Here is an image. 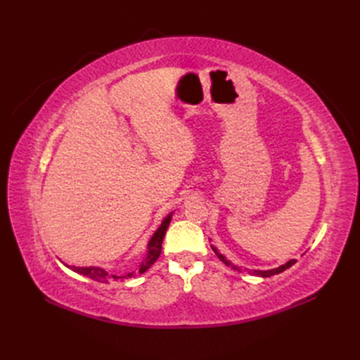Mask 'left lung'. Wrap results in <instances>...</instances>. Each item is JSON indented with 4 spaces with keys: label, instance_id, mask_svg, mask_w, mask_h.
<instances>
[{
    "label": "left lung",
    "instance_id": "left-lung-1",
    "mask_svg": "<svg viewBox=\"0 0 360 360\" xmlns=\"http://www.w3.org/2000/svg\"><path fill=\"white\" fill-rule=\"evenodd\" d=\"M212 249H213V252L217 255V258H219L224 264H226V266H230V267H233L234 270H238V271H242V269L240 267H237V266H234L231 261H228L219 250H217L213 245H212ZM294 263H296V259H290V261H287L285 264H282V266H279V267H275V269H269V270H248V269H245V270H248L249 274H252V275H255V276H261V278H269V276H274V275H278V274H281V271H284L285 269H288V267H291Z\"/></svg>",
    "mask_w": 360,
    "mask_h": 360
}]
</instances>
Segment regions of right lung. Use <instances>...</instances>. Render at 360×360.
<instances>
[{"label": "right lung", "mask_w": 360, "mask_h": 360, "mask_svg": "<svg viewBox=\"0 0 360 360\" xmlns=\"http://www.w3.org/2000/svg\"><path fill=\"white\" fill-rule=\"evenodd\" d=\"M172 213H174V212H171V213L165 217V219L162 221L160 226L155 231V234L151 236V238L148 240V245H147L146 258H144L143 263L139 264V267H138L136 271H130V274L118 276V275L108 274V271H106L105 269L96 267V266H90V267H76V266H68V264H64V266L69 267V269L73 270V271H76V274H79V275H82V276H86V278H90V279L97 281V282H103V284H108V282H111V281L129 279V278H135V276H138V275H143L147 269H150L151 266L155 264V261L159 258V255H160V252H162V242H163V237H165V233H167L168 226H169V222H171V219H172Z\"/></svg>", "instance_id": "1"}]
</instances>
